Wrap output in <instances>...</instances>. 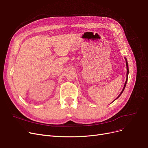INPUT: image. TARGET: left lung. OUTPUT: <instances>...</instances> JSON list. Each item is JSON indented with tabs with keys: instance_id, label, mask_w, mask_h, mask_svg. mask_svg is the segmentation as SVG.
<instances>
[{
	"instance_id": "1",
	"label": "left lung",
	"mask_w": 148,
	"mask_h": 148,
	"mask_svg": "<svg viewBox=\"0 0 148 148\" xmlns=\"http://www.w3.org/2000/svg\"><path fill=\"white\" fill-rule=\"evenodd\" d=\"M125 62H126V65H127V79H126V81H125V84H124V86H123V89H122V90L121 91V94L118 95V97L116 98L114 100H116V99H118L120 96H121V95L122 94V92H123V90H124V89H125V86H126V84H127V80H128V73H129V69H128V62H127V59L126 58H125Z\"/></svg>"
}]
</instances>
